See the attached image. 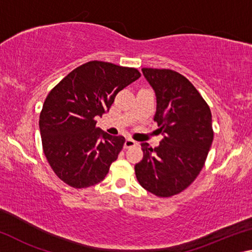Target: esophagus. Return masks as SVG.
<instances>
[{
  "mask_svg": "<svg viewBox=\"0 0 252 252\" xmlns=\"http://www.w3.org/2000/svg\"><path fill=\"white\" fill-rule=\"evenodd\" d=\"M136 144H138V142L134 141L133 139H126V142H125V148H126V149H127V148H132V147L136 146Z\"/></svg>",
  "mask_w": 252,
  "mask_h": 252,
  "instance_id": "esophagus-1",
  "label": "esophagus"
}]
</instances>
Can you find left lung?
I'll use <instances>...</instances> for the list:
<instances>
[{
	"label": "left lung",
	"instance_id": "1",
	"mask_svg": "<svg viewBox=\"0 0 252 252\" xmlns=\"http://www.w3.org/2000/svg\"><path fill=\"white\" fill-rule=\"evenodd\" d=\"M142 72L156 92L155 121L164 136L159 147L141 143L135 176L149 192L168 198L187 189L203 168L213 140L211 111L182 74L152 67Z\"/></svg>",
	"mask_w": 252,
	"mask_h": 252
}]
</instances>
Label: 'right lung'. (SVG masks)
<instances>
[{
    "mask_svg": "<svg viewBox=\"0 0 252 252\" xmlns=\"http://www.w3.org/2000/svg\"><path fill=\"white\" fill-rule=\"evenodd\" d=\"M134 67L102 61L84 63L50 91L40 113L42 147L54 173L75 189L101 182L118 159L125 136L96 127L119 92L138 80Z\"/></svg>",
    "mask_w": 252,
    "mask_h": 252,
    "instance_id": "right-lung-1",
    "label": "right lung"
}]
</instances>
